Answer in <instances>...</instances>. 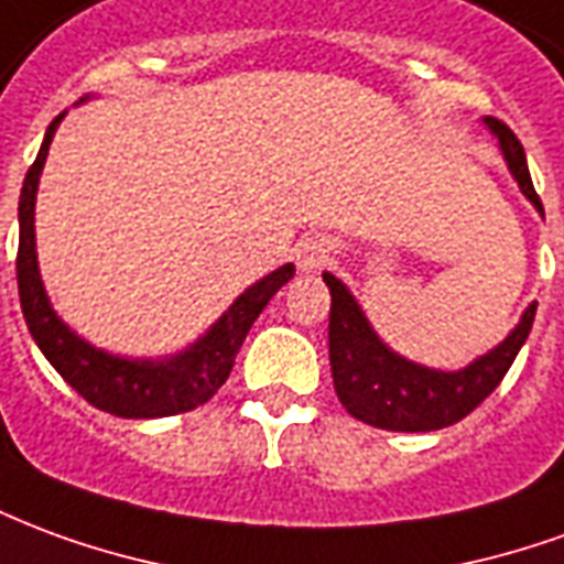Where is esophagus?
Masks as SVG:
<instances>
[{
    "instance_id": "obj_1",
    "label": "esophagus",
    "mask_w": 564,
    "mask_h": 564,
    "mask_svg": "<svg viewBox=\"0 0 564 564\" xmlns=\"http://www.w3.org/2000/svg\"><path fill=\"white\" fill-rule=\"evenodd\" d=\"M332 257V245L326 238H305L302 245L295 247V262L299 269L311 274V271H319Z\"/></svg>"
}]
</instances>
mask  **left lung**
<instances>
[{
	"instance_id": "8db88e82",
	"label": "left lung",
	"mask_w": 564,
	"mask_h": 564,
	"mask_svg": "<svg viewBox=\"0 0 564 564\" xmlns=\"http://www.w3.org/2000/svg\"><path fill=\"white\" fill-rule=\"evenodd\" d=\"M484 127L496 135L501 156L522 196L544 217V205L534 193L520 139L496 117H484ZM323 281L332 295L329 366L335 392L347 414L387 432H435L471 414L508 375L532 332L538 311V302H532L505 341H498L492 350L471 359L465 368L444 371L395 354L368 323L366 311L347 290V283L329 271H323Z\"/></svg>"
}]
</instances>
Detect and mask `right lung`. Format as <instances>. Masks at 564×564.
<instances>
[{
	"label": "right lung",
	"mask_w": 564,
	"mask_h": 564,
	"mask_svg": "<svg viewBox=\"0 0 564 564\" xmlns=\"http://www.w3.org/2000/svg\"><path fill=\"white\" fill-rule=\"evenodd\" d=\"M63 117L66 111L44 132L42 150L26 172L18 205V290L32 341L39 344L44 359L59 371V378L105 414L127 416V420L186 414L208 402L226 383L253 319L262 314V307L269 305L271 295L278 293L283 283L293 281L295 265L286 262L265 274L262 281L250 283L245 293L210 323L205 335H198L196 341L186 344L177 354L120 356L80 338L51 305V295L44 290L42 271H39V253H35V196H39L47 150Z\"/></svg>",
	"instance_id": "right-lung-1"
}]
</instances>
